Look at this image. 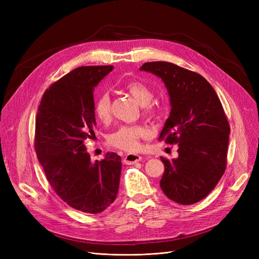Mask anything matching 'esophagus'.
Listing matches in <instances>:
<instances>
[{"label": "esophagus", "mask_w": 259, "mask_h": 259, "mask_svg": "<svg viewBox=\"0 0 259 259\" xmlns=\"http://www.w3.org/2000/svg\"><path fill=\"white\" fill-rule=\"evenodd\" d=\"M143 156L139 155V154H134V153H128L124 156V160L123 162L125 164H127V165H132V164H135L139 161H142Z\"/></svg>", "instance_id": "obj_1"}]
</instances>
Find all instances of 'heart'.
<instances>
[{"label":"heart","instance_id":"obj_1","mask_svg":"<svg viewBox=\"0 0 259 259\" xmlns=\"http://www.w3.org/2000/svg\"><path fill=\"white\" fill-rule=\"evenodd\" d=\"M127 92L134 97L137 103L146 106L147 110L150 112L152 109L148 106L151 103L153 94L151 90L142 82H130L126 84ZM95 114L100 121L107 122L111 116V100L108 93H101L95 100ZM147 135V130L137 125H122L112 134L108 140L111 146L122 149V150L133 152L138 150L140 146V139Z\"/></svg>","mask_w":259,"mask_h":259}]
</instances>
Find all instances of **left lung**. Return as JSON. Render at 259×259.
<instances>
[{
    "label": "left lung",
    "instance_id": "obj_1",
    "mask_svg": "<svg viewBox=\"0 0 259 259\" xmlns=\"http://www.w3.org/2000/svg\"><path fill=\"white\" fill-rule=\"evenodd\" d=\"M162 80L170 112L160 134L178 145V156L161 158V189L168 199L190 205L214 189L226 169L230 127L215 90L199 73L171 62L152 61L140 67Z\"/></svg>",
    "mask_w": 259,
    "mask_h": 259
}]
</instances>
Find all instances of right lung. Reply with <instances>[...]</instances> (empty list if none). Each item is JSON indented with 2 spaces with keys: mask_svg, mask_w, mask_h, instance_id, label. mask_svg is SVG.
Listing matches in <instances>:
<instances>
[{
  "mask_svg": "<svg viewBox=\"0 0 259 259\" xmlns=\"http://www.w3.org/2000/svg\"><path fill=\"white\" fill-rule=\"evenodd\" d=\"M113 66L79 67L44 93L35 121V151L50 185L69 206L97 214L115 200L121 156L91 161L85 139L95 136L94 90Z\"/></svg>",
  "mask_w": 259,
  "mask_h": 259,
  "instance_id": "1",
  "label": "right lung"
}]
</instances>
